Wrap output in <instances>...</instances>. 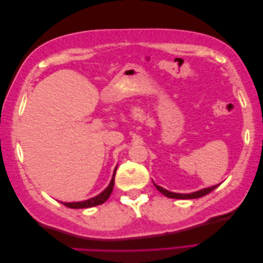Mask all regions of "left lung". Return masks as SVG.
<instances>
[{
  "label": "left lung",
  "mask_w": 263,
  "mask_h": 263,
  "mask_svg": "<svg viewBox=\"0 0 263 263\" xmlns=\"http://www.w3.org/2000/svg\"><path fill=\"white\" fill-rule=\"evenodd\" d=\"M155 184V183H154ZM219 184L217 185H214V186H211V187H206V189H202L200 191H196V192H193V193H189V194H181V193H174V192H170V191L165 190L161 186H159L157 184H155V186L157 187V190L159 191V192H161L163 195H165L166 197H170V198H179V200H191V198H198V197H202L206 194L211 193L212 191H214L215 189H216Z\"/></svg>",
  "instance_id": "8db88e82"
}]
</instances>
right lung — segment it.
I'll list each match as a JSON object with an SVG mask.
<instances>
[{
	"label": "right lung",
	"mask_w": 263,
	"mask_h": 263,
	"mask_svg": "<svg viewBox=\"0 0 263 263\" xmlns=\"http://www.w3.org/2000/svg\"><path fill=\"white\" fill-rule=\"evenodd\" d=\"M116 169L117 166L114 170L113 173V178L110 180V183L108 184V186L103 191L102 193H100L99 195H97L95 197L90 198V200H86V201H82V202H72V203H65V202H61L63 205H66L67 208L70 209H87V208H93V206H97V205H101L104 203L107 198L109 197L110 193H112L113 187H114V181H115V173H116Z\"/></svg>",
	"instance_id": "right-lung-1"
}]
</instances>
